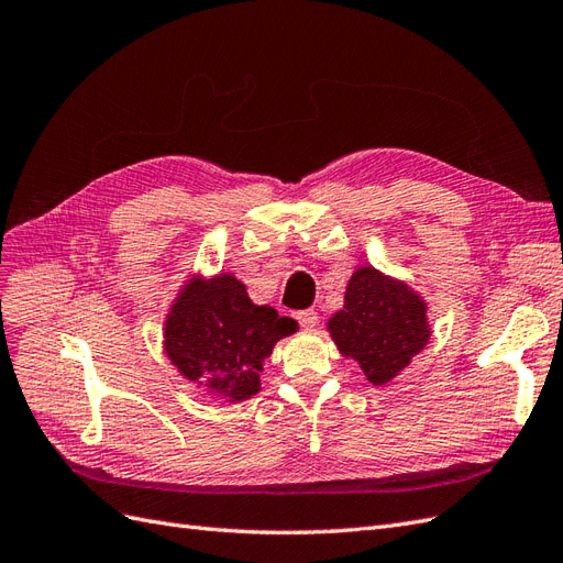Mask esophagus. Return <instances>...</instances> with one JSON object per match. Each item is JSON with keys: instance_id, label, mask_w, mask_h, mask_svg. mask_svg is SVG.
Here are the masks:
<instances>
[{"instance_id": "esophagus-1", "label": "esophagus", "mask_w": 563, "mask_h": 563, "mask_svg": "<svg viewBox=\"0 0 563 563\" xmlns=\"http://www.w3.org/2000/svg\"><path fill=\"white\" fill-rule=\"evenodd\" d=\"M294 317H296V321L300 323V327H305V329H314L317 323H319V317H317V312L312 308L298 310V312H294Z\"/></svg>"}]
</instances>
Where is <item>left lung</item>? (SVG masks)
<instances>
[{
  "instance_id": "8db88e82",
  "label": "left lung",
  "mask_w": 563,
  "mask_h": 563,
  "mask_svg": "<svg viewBox=\"0 0 563 563\" xmlns=\"http://www.w3.org/2000/svg\"><path fill=\"white\" fill-rule=\"evenodd\" d=\"M329 331L338 350L354 356L373 385L395 378L430 338L420 298L373 267L354 272L345 308L331 317Z\"/></svg>"
}]
</instances>
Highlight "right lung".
<instances>
[{"instance_id":"add662e5","label":"right lung","mask_w":563,"mask_h":563,"mask_svg":"<svg viewBox=\"0 0 563 563\" xmlns=\"http://www.w3.org/2000/svg\"><path fill=\"white\" fill-rule=\"evenodd\" d=\"M294 331V319L253 305L242 282L220 275L185 288L166 319V354L187 380L240 401L261 389L263 360Z\"/></svg>"}]
</instances>
